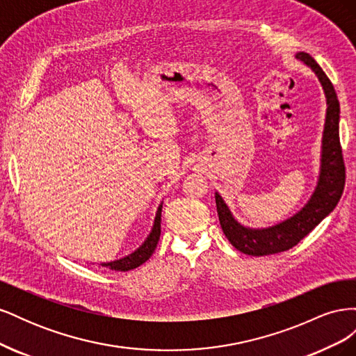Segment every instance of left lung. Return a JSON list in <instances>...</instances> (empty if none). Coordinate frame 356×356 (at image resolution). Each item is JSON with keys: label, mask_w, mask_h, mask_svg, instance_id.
<instances>
[{"label": "left lung", "mask_w": 356, "mask_h": 356, "mask_svg": "<svg viewBox=\"0 0 356 356\" xmlns=\"http://www.w3.org/2000/svg\"><path fill=\"white\" fill-rule=\"evenodd\" d=\"M318 77L327 101V114L321 141L319 174L314 193L305 207L289 218L261 229L248 227L234 218L227 203L218 191H215V203L221 229L225 238L236 250L254 257L270 255L289 250L314 230L316 225L332 212L339 203L344 187V163L339 136L340 104L330 79L318 65L316 60L305 51L296 53Z\"/></svg>", "instance_id": "1"}]
</instances>
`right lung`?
I'll return each instance as SVG.
<instances>
[{"label": "right lung", "mask_w": 356, "mask_h": 356, "mask_svg": "<svg viewBox=\"0 0 356 356\" xmlns=\"http://www.w3.org/2000/svg\"><path fill=\"white\" fill-rule=\"evenodd\" d=\"M161 207H163V202H160L156 217H154V222L153 227L149 230L148 236L145 238V241L139 245L136 250L131 254H127L118 260H113V261H106V263H99V266L110 268V270H118V272H127L132 270V268H136L141 266L143 263H145L152 254L154 252L157 242L160 239V221H161Z\"/></svg>", "instance_id": "right-lung-1"}]
</instances>
